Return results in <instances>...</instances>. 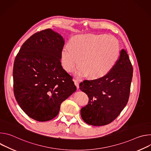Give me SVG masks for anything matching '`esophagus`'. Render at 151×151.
Returning a JSON list of instances; mask_svg holds the SVG:
<instances>
[{
    "label": "esophagus",
    "instance_id": "1",
    "mask_svg": "<svg viewBox=\"0 0 151 151\" xmlns=\"http://www.w3.org/2000/svg\"><path fill=\"white\" fill-rule=\"evenodd\" d=\"M73 81H74V82H75V85L76 86V87H77V88H79V81H78V80H76V79H73Z\"/></svg>",
    "mask_w": 151,
    "mask_h": 151
}]
</instances>
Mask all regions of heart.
<instances>
[{"label": "heart", "mask_w": 151, "mask_h": 151, "mask_svg": "<svg viewBox=\"0 0 151 151\" xmlns=\"http://www.w3.org/2000/svg\"><path fill=\"white\" fill-rule=\"evenodd\" d=\"M119 55L117 40L106 35L86 34L73 37L70 44L61 52V63L68 72L81 66L75 75L79 78L88 75L97 79L108 73L116 63Z\"/></svg>", "instance_id": "heart-1"}]
</instances>
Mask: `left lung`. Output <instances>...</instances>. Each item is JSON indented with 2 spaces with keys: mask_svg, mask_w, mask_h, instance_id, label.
Here are the masks:
<instances>
[{
  "mask_svg": "<svg viewBox=\"0 0 151 151\" xmlns=\"http://www.w3.org/2000/svg\"><path fill=\"white\" fill-rule=\"evenodd\" d=\"M133 72L130 60L122 49L115 65L108 73L79 83L80 90L89 98L88 104L81 110L84 122L94 126L105 125L119 116L128 101Z\"/></svg>",
  "mask_w": 151,
  "mask_h": 151,
  "instance_id": "obj_1",
  "label": "left lung"
}]
</instances>
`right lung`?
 Returning a JSON list of instances; mask_svg holds the SVG:
<instances>
[{"instance_id":"obj_1","label":"right lung","mask_w":151,"mask_h":151,"mask_svg":"<svg viewBox=\"0 0 151 151\" xmlns=\"http://www.w3.org/2000/svg\"><path fill=\"white\" fill-rule=\"evenodd\" d=\"M64 40L50 29L35 33L23 44L13 68L14 93L29 117L44 122L54 118L61 103L76 90L73 78L60 61Z\"/></svg>"}]
</instances>
